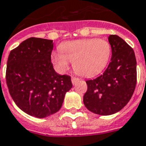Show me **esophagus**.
Listing matches in <instances>:
<instances>
[{
  "label": "esophagus",
  "mask_w": 146,
  "mask_h": 146,
  "mask_svg": "<svg viewBox=\"0 0 146 146\" xmlns=\"http://www.w3.org/2000/svg\"><path fill=\"white\" fill-rule=\"evenodd\" d=\"M79 78H75V77H72V82L73 85H75L78 81H79Z\"/></svg>",
  "instance_id": "34e87169"
}]
</instances>
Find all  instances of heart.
Returning a JSON list of instances; mask_svg holds the SVG:
<instances>
[{"label":"heart","mask_w":146,"mask_h":146,"mask_svg":"<svg viewBox=\"0 0 146 146\" xmlns=\"http://www.w3.org/2000/svg\"><path fill=\"white\" fill-rule=\"evenodd\" d=\"M54 51L51 59L60 72H64L73 62L78 74L92 77L100 73L108 64L111 55V45L104 39L88 38L64 42Z\"/></svg>","instance_id":"1"}]
</instances>
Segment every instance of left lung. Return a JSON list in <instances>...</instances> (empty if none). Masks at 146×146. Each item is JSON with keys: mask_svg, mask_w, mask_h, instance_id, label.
I'll return each instance as SVG.
<instances>
[{"mask_svg": "<svg viewBox=\"0 0 146 146\" xmlns=\"http://www.w3.org/2000/svg\"><path fill=\"white\" fill-rule=\"evenodd\" d=\"M111 62L103 74L86 82L83 97L85 107L93 113L110 115L126 106L136 85V59L133 49L118 35L108 36Z\"/></svg>", "mask_w": 146, "mask_h": 146, "instance_id": "8db88e82", "label": "left lung"}]
</instances>
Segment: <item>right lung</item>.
Masks as SVG:
<instances>
[{
    "label": "right lung",
    "mask_w": 146,
    "mask_h": 146,
    "mask_svg": "<svg viewBox=\"0 0 146 146\" xmlns=\"http://www.w3.org/2000/svg\"><path fill=\"white\" fill-rule=\"evenodd\" d=\"M53 40L30 38L10 52L6 82L12 99L31 116L46 118L60 110L71 77L58 74L51 62Z\"/></svg>",
    "instance_id": "add662e5"
}]
</instances>
